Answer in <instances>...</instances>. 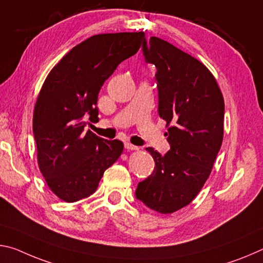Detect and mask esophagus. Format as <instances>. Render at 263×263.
Masks as SVG:
<instances>
[{"label": "esophagus", "mask_w": 263, "mask_h": 263, "mask_svg": "<svg viewBox=\"0 0 263 263\" xmlns=\"http://www.w3.org/2000/svg\"><path fill=\"white\" fill-rule=\"evenodd\" d=\"M124 148H126L127 150H139V147H136V145L129 143V142H126V143H124Z\"/></svg>", "instance_id": "obj_1"}]
</instances>
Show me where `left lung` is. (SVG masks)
<instances>
[{
	"label": "left lung",
	"mask_w": 263,
	"mask_h": 263,
	"mask_svg": "<svg viewBox=\"0 0 263 263\" xmlns=\"http://www.w3.org/2000/svg\"><path fill=\"white\" fill-rule=\"evenodd\" d=\"M142 51L157 68L158 114L169 127L170 150L162 156L147 148L156 166L135 196L167 214L190 204L208 180L222 143L225 103L216 78L192 55L158 37L144 40Z\"/></svg>",
	"instance_id": "obj_1"
}]
</instances>
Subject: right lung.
<instances>
[{
    "label": "right lung",
    "mask_w": 263,
    "mask_h": 263,
    "mask_svg": "<svg viewBox=\"0 0 263 263\" xmlns=\"http://www.w3.org/2000/svg\"><path fill=\"white\" fill-rule=\"evenodd\" d=\"M144 32L94 34L60 59L46 77L33 110L40 170L50 190L67 203L96 192L123 143L84 132L98 122V94L119 64L139 51Z\"/></svg>",
    "instance_id": "right-lung-1"
}]
</instances>
